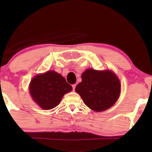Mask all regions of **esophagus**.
I'll use <instances>...</instances> for the list:
<instances>
[{"label": "esophagus", "mask_w": 152, "mask_h": 152, "mask_svg": "<svg viewBox=\"0 0 152 152\" xmlns=\"http://www.w3.org/2000/svg\"><path fill=\"white\" fill-rule=\"evenodd\" d=\"M72 89H73V91H75V87H76V84H72Z\"/></svg>", "instance_id": "esophagus-1"}]
</instances>
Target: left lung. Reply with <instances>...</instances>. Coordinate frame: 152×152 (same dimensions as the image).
<instances>
[{
	"instance_id": "1",
	"label": "left lung",
	"mask_w": 152,
	"mask_h": 152,
	"mask_svg": "<svg viewBox=\"0 0 152 152\" xmlns=\"http://www.w3.org/2000/svg\"><path fill=\"white\" fill-rule=\"evenodd\" d=\"M82 81L75 87L85 104L94 111H105L119 98L121 85L111 70L87 69L82 75Z\"/></svg>"
}]
</instances>
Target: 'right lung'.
I'll return each mask as SVG.
<instances>
[{
	"mask_svg": "<svg viewBox=\"0 0 152 152\" xmlns=\"http://www.w3.org/2000/svg\"><path fill=\"white\" fill-rule=\"evenodd\" d=\"M29 90L33 100L41 109L57 107L66 93L72 90L65 78L54 70L37 75L31 80Z\"/></svg>",
	"mask_w": 152,
	"mask_h": 152,
	"instance_id": "right-lung-1",
	"label": "right lung"
}]
</instances>
